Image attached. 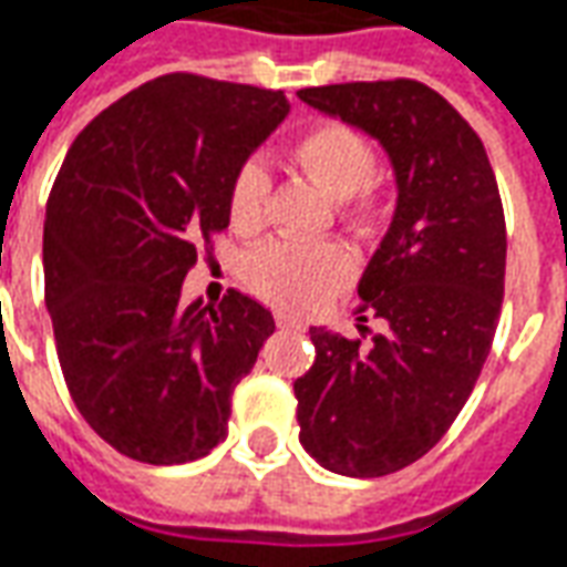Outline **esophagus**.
Masks as SVG:
<instances>
[{
  "label": "esophagus",
  "mask_w": 567,
  "mask_h": 567,
  "mask_svg": "<svg viewBox=\"0 0 567 567\" xmlns=\"http://www.w3.org/2000/svg\"><path fill=\"white\" fill-rule=\"evenodd\" d=\"M277 327H280V330H292V333H302V330H306L296 318H287V315H277Z\"/></svg>",
  "instance_id": "1"
}]
</instances>
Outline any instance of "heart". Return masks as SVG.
Returning a JSON list of instances; mask_svg holds the SVG:
<instances>
[{
    "mask_svg": "<svg viewBox=\"0 0 567 567\" xmlns=\"http://www.w3.org/2000/svg\"><path fill=\"white\" fill-rule=\"evenodd\" d=\"M292 163L315 178L333 200H351L370 187L377 175V154L358 128L321 123L308 128L290 151ZM271 200V172L261 159H246L237 169L228 197V213L240 231L265 221ZM351 277V259L336 244H292L271 240L246 261V280L256 296L284 311L318 308Z\"/></svg>",
    "mask_w": 567,
    "mask_h": 567,
    "instance_id": "obj_1",
    "label": "heart"
}]
</instances>
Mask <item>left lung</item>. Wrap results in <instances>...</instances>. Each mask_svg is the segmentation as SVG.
<instances>
[{
    "label": "left lung",
    "mask_w": 567,
    "mask_h": 567,
    "mask_svg": "<svg viewBox=\"0 0 567 567\" xmlns=\"http://www.w3.org/2000/svg\"><path fill=\"white\" fill-rule=\"evenodd\" d=\"M299 97L377 138L395 172V216L358 280V311L385 327L370 346L311 327L318 358L292 382L308 454L336 475L380 478L439 444L487 361L506 275L497 178L482 138L423 82Z\"/></svg>",
    "instance_id": "1"
}]
</instances>
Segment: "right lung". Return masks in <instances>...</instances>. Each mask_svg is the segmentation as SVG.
I'll return each mask as SVG.
<instances>
[{
	"label": "right lung",
	"instance_id": "right-lung-1",
	"mask_svg": "<svg viewBox=\"0 0 567 567\" xmlns=\"http://www.w3.org/2000/svg\"><path fill=\"white\" fill-rule=\"evenodd\" d=\"M290 113L284 92L169 73L101 111L70 144L42 228L58 361L85 423L151 466L228 435L234 385L275 318L231 290L182 302L197 244L228 228L237 169Z\"/></svg>",
	"mask_w": 567,
	"mask_h": 567
}]
</instances>
